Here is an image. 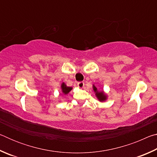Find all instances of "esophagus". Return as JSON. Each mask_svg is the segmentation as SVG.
Returning <instances> with one entry per match:
<instances>
[{
	"label": "esophagus",
	"instance_id": "esophagus-1",
	"mask_svg": "<svg viewBox=\"0 0 157 157\" xmlns=\"http://www.w3.org/2000/svg\"><path fill=\"white\" fill-rule=\"evenodd\" d=\"M78 86L79 88L82 89L84 86V83L83 82H79L78 83Z\"/></svg>",
	"mask_w": 157,
	"mask_h": 157
}]
</instances>
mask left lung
I'll return each mask as SVG.
<instances>
[{
  "mask_svg": "<svg viewBox=\"0 0 157 157\" xmlns=\"http://www.w3.org/2000/svg\"><path fill=\"white\" fill-rule=\"evenodd\" d=\"M93 89L95 94V96L98 98V100L100 102H105L107 99V95L103 91H98V89L95 86V85H93Z\"/></svg>",
  "mask_w": 157,
  "mask_h": 157,
  "instance_id": "left-lung-1",
  "label": "left lung"
}]
</instances>
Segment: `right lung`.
Here are the masks:
<instances>
[{"instance_id": "1", "label": "right lung", "mask_w": 157, "mask_h": 157, "mask_svg": "<svg viewBox=\"0 0 157 157\" xmlns=\"http://www.w3.org/2000/svg\"><path fill=\"white\" fill-rule=\"evenodd\" d=\"M61 89H62V91L63 95L68 94V93L73 89L72 87L66 86V84L64 83V82H62V84H61Z\"/></svg>"}]
</instances>
